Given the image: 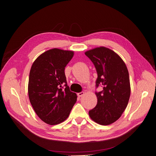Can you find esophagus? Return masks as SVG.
I'll list each match as a JSON object with an SVG mask.
<instances>
[{
  "mask_svg": "<svg viewBox=\"0 0 156 156\" xmlns=\"http://www.w3.org/2000/svg\"><path fill=\"white\" fill-rule=\"evenodd\" d=\"M84 93L83 91H81V92H80V93H77V95H78V97H80H80H81V96L84 94Z\"/></svg>",
  "mask_w": 156,
  "mask_h": 156,
  "instance_id": "1",
  "label": "esophagus"
}]
</instances>
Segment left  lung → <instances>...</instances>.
Instances as JSON below:
<instances>
[{
    "label": "left lung",
    "instance_id": "8db88e82",
    "mask_svg": "<svg viewBox=\"0 0 156 156\" xmlns=\"http://www.w3.org/2000/svg\"><path fill=\"white\" fill-rule=\"evenodd\" d=\"M94 64L98 78L95 92L98 102L89 111L90 117L101 125H109L117 121L128 104L131 87L129 72L120 56L108 48L101 47L85 52Z\"/></svg>",
    "mask_w": 156,
    "mask_h": 156
}]
</instances>
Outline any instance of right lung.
<instances>
[{"instance_id":"1","label":"right lung","mask_w":156,"mask_h":156,"mask_svg":"<svg viewBox=\"0 0 156 156\" xmlns=\"http://www.w3.org/2000/svg\"><path fill=\"white\" fill-rule=\"evenodd\" d=\"M74 55L58 48L40 55L30 69L28 92L37 116L50 125L64 121L77 100L67 85L65 69Z\"/></svg>"}]
</instances>
